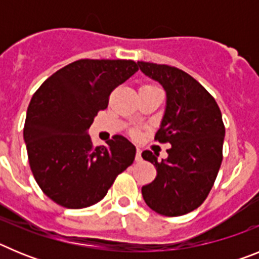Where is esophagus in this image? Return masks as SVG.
<instances>
[{
	"mask_svg": "<svg viewBox=\"0 0 259 259\" xmlns=\"http://www.w3.org/2000/svg\"><path fill=\"white\" fill-rule=\"evenodd\" d=\"M135 161H136V162L141 161V150L140 149L136 150V157H135Z\"/></svg>",
	"mask_w": 259,
	"mask_h": 259,
	"instance_id": "obj_1",
	"label": "esophagus"
}]
</instances>
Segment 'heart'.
I'll use <instances>...</instances> for the list:
<instances>
[{"label":"heart","instance_id":"heart-1","mask_svg":"<svg viewBox=\"0 0 259 259\" xmlns=\"http://www.w3.org/2000/svg\"><path fill=\"white\" fill-rule=\"evenodd\" d=\"M154 87H157V85H154V84H144L141 88H154ZM134 134H136V132H134Z\"/></svg>","mask_w":259,"mask_h":259}]
</instances>
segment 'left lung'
<instances>
[{
  "label": "left lung",
  "instance_id": "8db88e82",
  "mask_svg": "<svg viewBox=\"0 0 259 259\" xmlns=\"http://www.w3.org/2000/svg\"><path fill=\"white\" fill-rule=\"evenodd\" d=\"M144 74L167 93V106L154 140L171 144L167 159L157 161L150 150L143 158L157 168L144 185L146 205L164 217H180L197 209L211 191L223 159L226 128L215 98L197 80L174 66L137 62Z\"/></svg>",
  "mask_w": 259,
  "mask_h": 259
}]
</instances>
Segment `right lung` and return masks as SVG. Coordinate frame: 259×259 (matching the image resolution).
I'll list each match as a JSON object with an SVG mask.
<instances>
[{
	"instance_id": "1",
	"label": "right lung",
	"mask_w": 259,
	"mask_h": 259,
	"mask_svg": "<svg viewBox=\"0 0 259 259\" xmlns=\"http://www.w3.org/2000/svg\"><path fill=\"white\" fill-rule=\"evenodd\" d=\"M139 70L131 59H79L48 77L32 96L23 137L41 191L67 209L100 202L136 149L115 135L93 146L88 130L110 93Z\"/></svg>"
}]
</instances>
